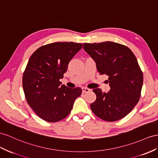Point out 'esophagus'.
<instances>
[{"mask_svg":"<svg viewBox=\"0 0 158 158\" xmlns=\"http://www.w3.org/2000/svg\"><path fill=\"white\" fill-rule=\"evenodd\" d=\"M82 91H83V93H87L89 91H90L91 89H88L87 87H83Z\"/></svg>","mask_w":158,"mask_h":158,"instance_id":"esophagus-1","label":"esophagus"}]
</instances>
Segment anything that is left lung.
<instances>
[{"label":"left lung","mask_w":158,"mask_h":158,"mask_svg":"<svg viewBox=\"0 0 158 158\" xmlns=\"http://www.w3.org/2000/svg\"><path fill=\"white\" fill-rule=\"evenodd\" d=\"M83 48L95 60L101 75L109 76L110 91L94 89L96 100L91 111L107 121L122 119L138 103L143 85V73L129 48L117 43H84Z\"/></svg>","instance_id":"1"}]
</instances>
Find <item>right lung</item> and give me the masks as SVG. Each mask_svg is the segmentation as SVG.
<instances>
[{
    "label": "right lung",
    "instance_id": "obj_1",
    "mask_svg": "<svg viewBox=\"0 0 158 158\" xmlns=\"http://www.w3.org/2000/svg\"><path fill=\"white\" fill-rule=\"evenodd\" d=\"M82 44L56 42L39 47L28 61L23 76V87L29 106L39 118L56 122L70 114L79 87L71 89L60 81L68 64Z\"/></svg>",
    "mask_w": 158,
    "mask_h": 158
}]
</instances>
